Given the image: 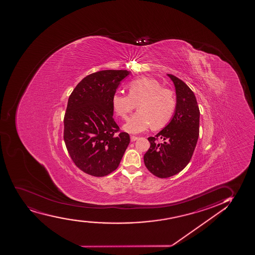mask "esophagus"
<instances>
[{
    "label": "esophagus",
    "instance_id": "esophagus-1",
    "mask_svg": "<svg viewBox=\"0 0 255 255\" xmlns=\"http://www.w3.org/2000/svg\"><path fill=\"white\" fill-rule=\"evenodd\" d=\"M130 138H131V141H132V142H134V141H136L137 139H138V137H137V136H131Z\"/></svg>",
    "mask_w": 255,
    "mask_h": 255
}]
</instances>
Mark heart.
Here are the masks:
<instances>
[{
  "instance_id": "heart-1",
  "label": "heart",
  "mask_w": 255,
  "mask_h": 255,
  "mask_svg": "<svg viewBox=\"0 0 255 255\" xmlns=\"http://www.w3.org/2000/svg\"><path fill=\"white\" fill-rule=\"evenodd\" d=\"M128 94L117 93L112 96V107L116 114L127 120L129 113L138 103V112L132 115L124 129L131 133L145 131L149 127L157 129L165 126L173 117L176 99L168 88H161L156 80L141 77L129 82Z\"/></svg>"
}]
</instances>
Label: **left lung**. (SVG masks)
<instances>
[{
	"instance_id": "left-lung-1",
	"label": "left lung",
	"mask_w": 255,
	"mask_h": 255,
	"mask_svg": "<svg viewBox=\"0 0 255 255\" xmlns=\"http://www.w3.org/2000/svg\"><path fill=\"white\" fill-rule=\"evenodd\" d=\"M167 76L175 86V112L167 126L148 138L150 147L143 155L147 169L161 179L175 175L187 166L199 137L200 111L195 94L182 80ZM161 139L163 142H159Z\"/></svg>"
}]
</instances>
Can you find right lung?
<instances>
[{"label": "right lung", "instance_id": "1", "mask_svg": "<svg viewBox=\"0 0 255 255\" xmlns=\"http://www.w3.org/2000/svg\"><path fill=\"white\" fill-rule=\"evenodd\" d=\"M128 70H100L84 77L69 97L64 140L70 158L82 172L104 177L117 169L130 143L113 118L112 96Z\"/></svg>", "mask_w": 255, "mask_h": 255}]
</instances>
